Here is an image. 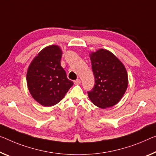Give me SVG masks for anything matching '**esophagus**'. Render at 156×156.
<instances>
[{
    "instance_id": "esophagus-1",
    "label": "esophagus",
    "mask_w": 156,
    "mask_h": 156,
    "mask_svg": "<svg viewBox=\"0 0 156 156\" xmlns=\"http://www.w3.org/2000/svg\"><path fill=\"white\" fill-rule=\"evenodd\" d=\"M74 83H75V84H76V85L80 84V83H81V80H80V79H77V80L74 81Z\"/></svg>"
}]
</instances>
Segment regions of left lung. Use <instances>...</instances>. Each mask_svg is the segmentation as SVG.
Instances as JSON below:
<instances>
[{
  "label": "left lung",
  "instance_id": "obj_1",
  "mask_svg": "<svg viewBox=\"0 0 156 156\" xmlns=\"http://www.w3.org/2000/svg\"><path fill=\"white\" fill-rule=\"evenodd\" d=\"M95 85L88 91L93 104L102 109L117 104L128 87V80L123 64L106 49H100L90 54Z\"/></svg>",
  "mask_w": 156,
  "mask_h": 156
}]
</instances>
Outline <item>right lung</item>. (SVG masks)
Returning a JSON list of instances; mask_svg holds the SVG:
<instances>
[{"mask_svg":"<svg viewBox=\"0 0 156 156\" xmlns=\"http://www.w3.org/2000/svg\"><path fill=\"white\" fill-rule=\"evenodd\" d=\"M61 56L58 46L47 47L33 60L28 69L26 81L28 90L42 106L57 104L73 85L61 66Z\"/></svg>","mask_w":156,"mask_h":156,"instance_id":"add662e5","label":"right lung"}]
</instances>
